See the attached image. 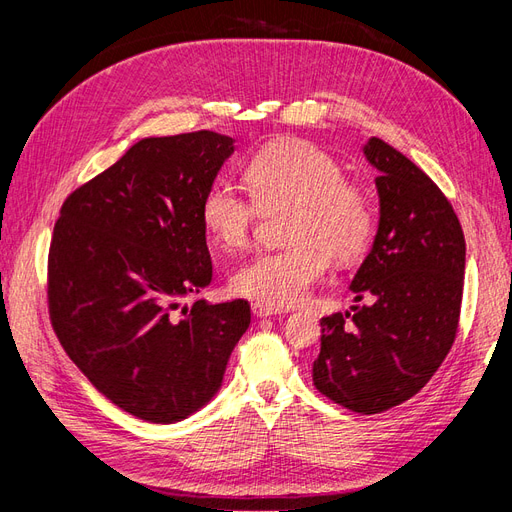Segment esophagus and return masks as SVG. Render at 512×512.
Instances as JSON below:
<instances>
[{"label":"esophagus","instance_id":"obj_1","mask_svg":"<svg viewBox=\"0 0 512 512\" xmlns=\"http://www.w3.org/2000/svg\"><path fill=\"white\" fill-rule=\"evenodd\" d=\"M252 312H254V316L256 318H269V316H277V314H282V309H277V307H271V305H265V303H254L252 305Z\"/></svg>","mask_w":512,"mask_h":512}]
</instances>
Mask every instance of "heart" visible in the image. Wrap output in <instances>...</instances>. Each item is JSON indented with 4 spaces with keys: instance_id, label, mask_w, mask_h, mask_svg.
Listing matches in <instances>:
<instances>
[{
    "instance_id": "b5f03b06",
    "label": "heart",
    "mask_w": 512,
    "mask_h": 512,
    "mask_svg": "<svg viewBox=\"0 0 512 512\" xmlns=\"http://www.w3.org/2000/svg\"><path fill=\"white\" fill-rule=\"evenodd\" d=\"M250 194L235 185L213 181L200 203V220L224 247H241L250 237L258 209L273 213L292 209L284 250L256 254L232 273V288L243 297L271 307L305 301L335 265L359 260L376 232L371 196L348 181L344 166L324 149L286 138L262 147L247 162Z\"/></svg>"
}]
</instances>
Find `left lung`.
<instances>
[{
	"label": "left lung",
	"instance_id": "1",
	"mask_svg": "<svg viewBox=\"0 0 512 512\" xmlns=\"http://www.w3.org/2000/svg\"><path fill=\"white\" fill-rule=\"evenodd\" d=\"M378 232L350 282L352 312L320 320L316 389L359 414L404 404L436 374L457 333L466 239L440 188L404 153L371 136Z\"/></svg>",
	"mask_w": 512,
	"mask_h": 512
}]
</instances>
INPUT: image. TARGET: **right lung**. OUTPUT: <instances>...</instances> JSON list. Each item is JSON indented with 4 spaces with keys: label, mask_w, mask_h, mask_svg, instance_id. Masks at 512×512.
Returning <instances> with one entry per match:
<instances>
[{
    "label": "right lung",
    "mask_w": 512,
    "mask_h": 512,
    "mask_svg": "<svg viewBox=\"0 0 512 512\" xmlns=\"http://www.w3.org/2000/svg\"><path fill=\"white\" fill-rule=\"evenodd\" d=\"M235 138L151 136L74 190L49 252L53 329L96 389L149 423H177L220 391L250 327L243 299H181L211 284L200 203Z\"/></svg>",
    "instance_id": "add662e5"
}]
</instances>
